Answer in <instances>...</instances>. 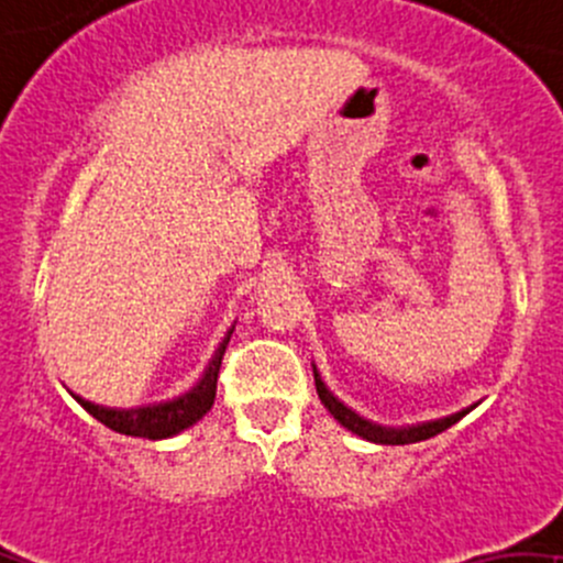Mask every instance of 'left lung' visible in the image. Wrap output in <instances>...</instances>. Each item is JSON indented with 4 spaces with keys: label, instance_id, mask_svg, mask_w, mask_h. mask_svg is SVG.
I'll use <instances>...</instances> for the list:
<instances>
[{
    "label": "left lung",
    "instance_id": "8db88e82",
    "mask_svg": "<svg viewBox=\"0 0 563 563\" xmlns=\"http://www.w3.org/2000/svg\"><path fill=\"white\" fill-rule=\"evenodd\" d=\"M314 385H317V396H320V401L328 407L330 415L335 417V420L341 422L344 428H350L352 433H357V437L368 439V442H376V444H411V442H422V439H431L437 437V433L448 431L450 426H455L457 420H461L466 411H457V415H450L444 417V420H433V422H422V426H407V428H385V426H376V422H368L363 420L361 415H355L352 409H346L344 404L339 401V398L333 396V393L324 387V382L320 379V374H317L314 368Z\"/></svg>",
    "mask_w": 563,
    "mask_h": 563
}]
</instances>
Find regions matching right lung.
Listing matches in <instances>:
<instances>
[{"mask_svg": "<svg viewBox=\"0 0 563 563\" xmlns=\"http://www.w3.org/2000/svg\"><path fill=\"white\" fill-rule=\"evenodd\" d=\"M233 335L230 330L224 335V341L219 344L217 355L208 363L206 374L197 382L189 393L173 398L167 404H154V407H137V409H108L100 404H91L78 398V404L89 411L91 417L108 426L110 431L126 433V437H143V439H167L176 437L184 428L195 426L208 409L213 407V398H217V379H219V366H222L224 350H228V341Z\"/></svg>", "mask_w": 563, "mask_h": 563, "instance_id": "right-lung-1", "label": "right lung"}]
</instances>
